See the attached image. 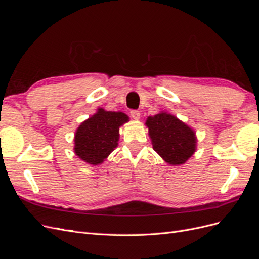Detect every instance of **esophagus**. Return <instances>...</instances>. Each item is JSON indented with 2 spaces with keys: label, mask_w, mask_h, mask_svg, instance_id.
Here are the masks:
<instances>
[{
  "label": "esophagus",
  "mask_w": 259,
  "mask_h": 259,
  "mask_svg": "<svg viewBox=\"0 0 259 259\" xmlns=\"http://www.w3.org/2000/svg\"><path fill=\"white\" fill-rule=\"evenodd\" d=\"M131 116H132L133 120H139L140 112L137 111V110H132V111H131Z\"/></svg>",
  "instance_id": "1"
}]
</instances>
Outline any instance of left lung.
<instances>
[{
	"mask_svg": "<svg viewBox=\"0 0 259 259\" xmlns=\"http://www.w3.org/2000/svg\"><path fill=\"white\" fill-rule=\"evenodd\" d=\"M146 125L154 151L169 165H182L197 150L195 132L173 114L148 116Z\"/></svg>",
	"mask_w": 259,
	"mask_h": 259,
	"instance_id": "obj_1",
	"label": "left lung"
}]
</instances>
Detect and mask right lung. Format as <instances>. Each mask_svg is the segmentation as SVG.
<instances>
[{
    "instance_id": "add662e5",
    "label": "right lung",
    "mask_w": 259,
    "mask_h": 259,
    "mask_svg": "<svg viewBox=\"0 0 259 259\" xmlns=\"http://www.w3.org/2000/svg\"><path fill=\"white\" fill-rule=\"evenodd\" d=\"M128 120L123 112L98 108L97 112L81 123L75 132V154L91 165L101 164L117 147L119 128Z\"/></svg>"
}]
</instances>
